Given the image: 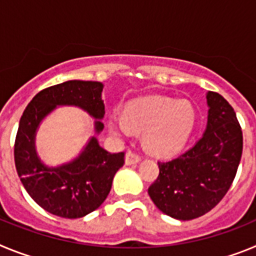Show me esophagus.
<instances>
[{
    "label": "esophagus",
    "instance_id": "esophagus-1",
    "mask_svg": "<svg viewBox=\"0 0 256 256\" xmlns=\"http://www.w3.org/2000/svg\"><path fill=\"white\" fill-rule=\"evenodd\" d=\"M141 160V156L138 154L133 152V151H126V165H132V164H137V162Z\"/></svg>",
    "mask_w": 256,
    "mask_h": 256
}]
</instances>
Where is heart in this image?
Listing matches in <instances>:
<instances>
[{"label": "heart", "mask_w": 256, "mask_h": 256, "mask_svg": "<svg viewBox=\"0 0 256 256\" xmlns=\"http://www.w3.org/2000/svg\"><path fill=\"white\" fill-rule=\"evenodd\" d=\"M195 126V112L186 101L165 97L141 98L128 104L126 118L112 112L108 126L112 133L130 136L132 130H144L146 148L155 155L170 156L188 141Z\"/></svg>", "instance_id": "b5f03b06"}]
</instances>
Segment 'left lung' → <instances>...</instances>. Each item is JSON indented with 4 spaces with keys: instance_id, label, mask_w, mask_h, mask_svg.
<instances>
[{
    "instance_id": "obj_1",
    "label": "left lung",
    "mask_w": 256,
    "mask_h": 256,
    "mask_svg": "<svg viewBox=\"0 0 256 256\" xmlns=\"http://www.w3.org/2000/svg\"><path fill=\"white\" fill-rule=\"evenodd\" d=\"M208 126L191 148L159 162V176L148 187L158 209L180 220L204 216L224 198L242 155V130L234 108L216 92L206 94Z\"/></svg>"
}]
</instances>
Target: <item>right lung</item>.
<instances>
[{
    "label": "right lung",
    "instance_id": "right-lung-1",
    "mask_svg": "<svg viewBox=\"0 0 256 256\" xmlns=\"http://www.w3.org/2000/svg\"><path fill=\"white\" fill-rule=\"evenodd\" d=\"M102 83L92 80H68L44 88L20 118L14 148L18 174L30 198L54 216L76 219L96 210L108 198L115 173L124 165V152L110 154L96 137L90 140L78 158L60 166H46L36 151L38 126L56 106H78L94 119H102ZM102 130V122H94L96 133Z\"/></svg>",
    "mask_w": 256,
    "mask_h": 256
}]
</instances>
